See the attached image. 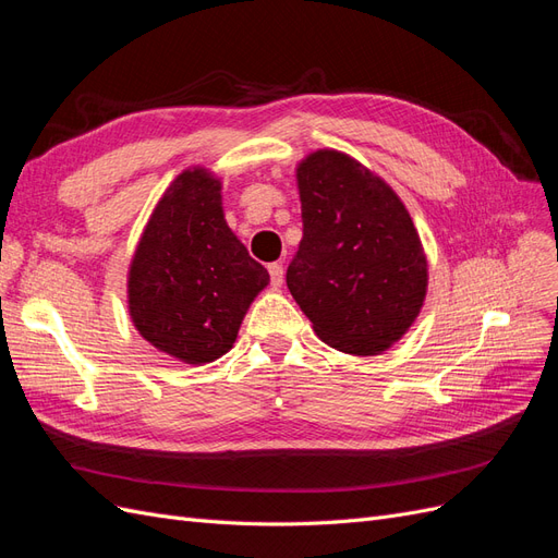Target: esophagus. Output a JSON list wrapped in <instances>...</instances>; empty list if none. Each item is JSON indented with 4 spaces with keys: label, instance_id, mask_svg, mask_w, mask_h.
<instances>
[{
    "label": "esophagus",
    "instance_id": "esophagus-1",
    "mask_svg": "<svg viewBox=\"0 0 558 558\" xmlns=\"http://www.w3.org/2000/svg\"><path fill=\"white\" fill-rule=\"evenodd\" d=\"M267 272H269V283H272V286H281L283 283V267L279 263H269L267 265Z\"/></svg>",
    "mask_w": 558,
    "mask_h": 558
}]
</instances>
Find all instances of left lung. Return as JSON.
<instances>
[{"instance_id": "obj_1", "label": "left lung", "mask_w": 558, "mask_h": 558, "mask_svg": "<svg viewBox=\"0 0 558 558\" xmlns=\"http://www.w3.org/2000/svg\"><path fill=\"white\" fill-rule=\"evenodd\" d=\"M302 240L286 283L316 335L375 356L412 326L426 295V256L388 185L337 150L298 167Z\"/></svg>"}]
</instances>
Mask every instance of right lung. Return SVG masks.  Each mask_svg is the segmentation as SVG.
Here are the masks:
<instances>
[{"label": "right lung", "mask_w": 558, "mask_h": 558, "mask_svg": "<svg viewBox=\"0 0 558 558\" xmlns=\"http://www.w3.org/2000/svg\"><path fill=\"white\" fill-rule=\"evenodd\" d=\"M267 281V269L226 223L221 183L189 170L167 189L134 251L130 316L156 349L209 363L230 351Z\"/></svg>", "instance_id": "right-lung-1"}]
</instances>
